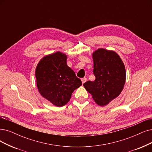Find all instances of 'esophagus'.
I'll return each instance as SVG.
<instances>
[{
  "label": "esophagus",
  "mask_w": 152,
  "mask_h": 152,
  "mask_svg": "<svg viewBox=\"0 0 152 152\" xmlns=\"http://www.w3.org/2000/svg\"><path fill=\"white\" fill-rule=\"evenodd\" d=\"M81 80H82V84H83L85 82H86L87 81V78H82Z\"/></svg>",
  "instance_id": "esophagus-1"
}]
</instances>
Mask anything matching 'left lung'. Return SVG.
Wrapping results in <instances>:
<instances>
[{
  "instance_id": "1",
  "label": "left lung",
  "mask_w": 152,
  "mask_h": 152,
  "mask_svg": "<svg viewBox=\"0 0 152 152\" xmlns=\"http://www.w3.org/2000/svg\"><path fill=\"white\" fill-rule=\"evenodd\" d=\"M95 80L87 81L83 86L92 95L97 105L105 106L117 97L126 80L125 65L117 53L99 48L92 53Z\"/></svg>"
}]
</instances>
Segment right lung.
<instances>
[{"label":"right lung","mask_w":152,"mask_h":152,"mask_svg":"<svg viewBox=\"0 0 152 152\" xmlns=\"http://www.w3.org/2000/svg\"><path fill=\"white\" fill-rule=\"evenodd\" d=\"M66 58L60 52L49 54L40 60L35 69L39 93L57 107L67 104L73 92L82 86L80 78L66 64Z\"/></svg>","instance_id":"right-lung-1"}]
</instances>
